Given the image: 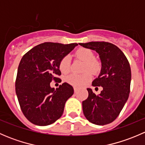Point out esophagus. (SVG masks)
<instances>
[{"mask_svg":"<svg viewBox=\"0 0 145 145\" xmlns=\"http://www.w3.org/2000/svg\"><path fill=\"white\" fill-rule=\"evenodd\" d=\"M74 93H76L77 91H78V88H76V87L74 88Z\"/></svg>","mask_w":145,"mask_h":145,"instance_id":"1","label":"esophagus"}]
</instances>
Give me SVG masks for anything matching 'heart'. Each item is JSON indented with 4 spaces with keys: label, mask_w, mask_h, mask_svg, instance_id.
<instances>
[{
    "label": "heart",
    "mask_w": 145,
    "mask_h": 145,
    "mask_svg": "<svg viewBox=\"0 0 145 145\" xmlns=\"http://www.w3.org/2000/svg\"><path fill=\"white\" fill-rule=\"evenodd\" d=\"M75 55L84 62L82 68L83 73L82 74H70L66 77V81L75 87H81L91 81L93 78L91 72L95 74L100 72L102 69V62L100 59L95 58L93 51L88 48H79L76 50ZM59 69L63 74H67L69 71V57L68 55L63 57L59 61Z\"/></svg>",
    "instance_id": "obj_1"
}]
</instances>
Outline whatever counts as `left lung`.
Returning a JSON list of instances; mask_svg holds the SVG:
<instances>
[{
    "label": "left lung",
    "instance_id": "8db88e82",
    "mask_svg": "<svg viewBox=\"0 0 145 145\" xmlns=\"http://www.w3.org/2000/svg\"><path fill=\"white\" fill-rule=\"evenodd\" d=\"M79 44L99 53L102 67L98 78L93 81L92 86H102L103 90L96 95L91 89H87L88 97L82 103L83 114L92 123L106 125L118 117L129 97V62L123 52L111 43L95 41Z\"/></svg>",
    "mask_w": 145,
    "mask_h": 145
}]
</instances>
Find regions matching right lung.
Returning <instances> with one entry per match:
<instances>
[{
	"instance_id": "right-lung-1",
	"label": "right lung",
	"mask_w": 145,
	"mask_h": 145,
	"mask_svg": "<svg viewBox=\"0 0 145 145\" xmlns=\"http://www.w3.org/2000/svg\"><path fill=\"white\" fill-rule=\"evenodd\" d=\"M77 43L39 44L22 57L17 70L15 91L23 114L32 123L48 125L62 116L64 105L74 94L71 85L63 83L55 90L50 82L62 80L59 63Z\"/></svg>"
}]
</instances>
